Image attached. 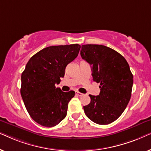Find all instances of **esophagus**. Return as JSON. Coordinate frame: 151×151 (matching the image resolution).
<instances>
[{"label":"esophagus","instance_id":"34e87169","mask_svg":"<svg viewBox=\"0 0 151 151\" xmlns=\"http://www.w3.org/2000/svg\"><path fill=\"white\" fill-rule=\"evenodd\" d=\"M76 96H83V93H80L78 91H76Z\"/></svg>","mask_w":151,"mask_h":151}]
</instances>
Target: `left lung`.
<instances>
[{"mask_svg":"<svg viewBox=\"0 0 151 151\" xmlns=\"http://www.w3.org/2000/svg\"><path fill=\"white\" fill-rule=\"evenodd\" d=\"M80 55L90 64L93 81L100 84L99 96L89 95L91 102L84 106V113L98 124L112 123L131 99L133 76L129 64L118 52L104 45H82Z\"/></svg>","mask_w":151,"mask_h":151,"instance_id":"8db88e82","label":"left lung"}]
</instances>
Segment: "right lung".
Masks as SVG:
<instances>
[{"label":"right lung","mask_w":151,"mask_h":151,"mask_svg":"<svg viewBox=\"0 0 151 151\" xmlns=\"http://www.w3.org/2000/svg\"><path fill=\"white\" fill-rule=\"evenodd\" d=\"M78 44L51 46L29 59L21 75V94L27 111L39 124L53 127L67 115L73 91H62L55 84L60 82L65 68L78 56Z\"/></svg>","instance_id":"add662e5"}]
</instances>
